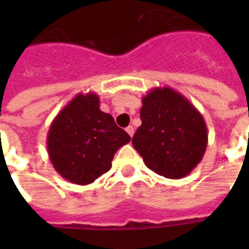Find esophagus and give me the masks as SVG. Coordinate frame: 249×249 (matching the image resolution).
Masks as SVG:
<instances>
[{"mask_svg": "<svg viewBox=\"0 0 249 249\" xmlns=\"http://www.w3.org/2000/svg\"><path fill=\"white\" fill-rule=\"evenodd\" d=\"M126 133L130 136V137H133V135H135V128L132 126V125H129V126H126Z\"/></svg>", "mask_w": 249, "mask_h": 249, "instance_id": "esophagus-1", "label": "esophagus"}]
</instances>
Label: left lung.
Listing matches in <instances>:
<instances>
[{
    "mask_svg": "<svg viewBox=\"0 0 249 249\" xmlns=\"http://www.w3.org/2000/svg\"><path fill=\"white\" fill-rule=\"evenodd\" d=\"M141 125L132 145L145 165L167 178H183L203 160L208 144L204 117L187 97L169 87L142 97Z\"/></svg>",
    "mask_w": 249,
    "mask_h": 249,
    "instance_id": "8db88e82",
    "label": "left lung"
}]
</instances>
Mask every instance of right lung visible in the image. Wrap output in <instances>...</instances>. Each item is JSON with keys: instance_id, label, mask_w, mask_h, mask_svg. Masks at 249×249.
<instances>
[{"instance_id": "obj_1", "label": "right lung", "mask_w": 249, "mask_h": 249, "mask_svg": "<svg viewBox=\"0 0 249 249\" xmlns=\"http://www.w3.org/2000/svg\"><path fill=\"white\" fill-rule=\"evenodd\" d=\"M130 141L114 119L100 109L96 93H78L58 112L48 130L46 146L60 176L78 185L108 172L116 152Z\"/></svg>"}]
</instances>
